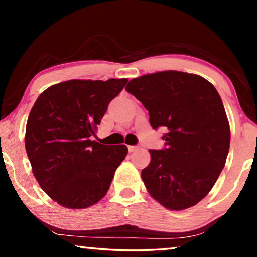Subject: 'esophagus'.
I'll return each mask as SVG.
<instances>
[{"label": "esophagus", "instance_id": "esophagus-1", "mask_svg": "<svg viewBox=\"0 0 257 257\" xmlns=\"http://www.w3.org/2000/svg\"><path fill=\"white\" fill-rule=\"evenodd\" d=\"M139 149V146H134V145H130V146H128V150H129V152H135V151H137Z\"/></svg>", "mask_w": 257, "mask_h": 257}]
</instances>
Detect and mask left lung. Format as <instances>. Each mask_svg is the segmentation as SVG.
I'll list each match as a JSON object with an SVG mask.
<instances>
[{
	"label": "left lung",
	"mask_w": 257,
	"mask_h": 257,
	"mask_svg": "<svg viewBox=\"0 0 257 257\" xmlns=\"http://www.w3.org/2000/svg\"><path fill=\"white\" fill-rule=\"evenodd\" d=\"M125 90L149 111L153 129L165 127L163 150H150L142 171L146 189L172 211L196 205L224 168L230 127L222 99L205 78L162 71L130 80Z\"/></svg>",
	"instance_id": "obj_1"
}]
</instances>
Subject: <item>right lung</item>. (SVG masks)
Listing matches in <instances>:
<instances>
[{
  "label": "right lung",
  "instance_id": "add662e5",
  "mask_svg": "<svg viewBox=\"0 0 257 257\" xmlns=\"http://www.w3.org/2000/svg\"><path fill=\"white\" fill-rule=\"evenodd\" d=\"M127 82L68 80L49 87L35 102L26 125V152L41 188L61 206L89 207L110 188L128 149L99 144L90 136Z\"/></svg>",
  "mask_w": 257,
  "mask_h": 257
}]
</instances>
